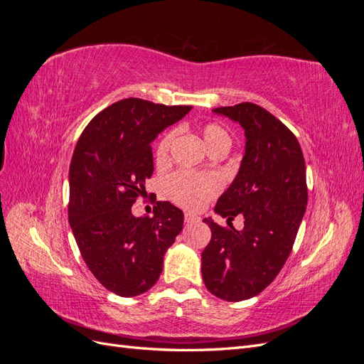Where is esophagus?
I'll return each mask as SVG.
<instances>
[{
  "label": "esophagus",
  "instance_id": "esophagus-1",
  "mask_svg": "<svg viewBox=\"0 0 364 364\" xmlns=\"http://www.w3.org/2000/svg\"><path fill=\"white\" fill-rule=\"evenodd\" d=\"M183 220H185L186 225H193V223H196V222H199V218H197V217L193 215V214H185Z\"/></svg>",
  "mask_w": 364,
  "mask_h": 364
}]
</instances>
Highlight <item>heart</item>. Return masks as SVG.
Returning <instances> with one entry per match:
<instances>
[{
  "label": "heart",
  "instance_id": "b5f03b06",
  "mask_svg": "<svg viewBox=\"0 0 364 364\" xmlns=\"http://www.w3.org/2000/svg\"><path fill=\"white\" fill-rule=\"evenodd\" d=\"M202 136L209 151L217 149H229L230 136L225 127L217 123H208L202 129ZM174 139V132L165 134L158 142L155 159L159 165L167 164L170 149ZM222 188V181L215 174H194L190 171H178L171 174L165 182V191L170 199L183 208L197 209Z\"/></svg>",
  "mask_w": 364,
  "mask_h": 364
}]
</instances>
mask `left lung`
<instances>
[{"mask_svg": "<svg viewBox=\"0 0 364 364\" xmlns=\"http://www.w3.org/2000/svg\"><path fill=\"white\" fill-rule=\"evenodd\" d=\"M213 112L245 129L240 170L214 208L228 223L243 215L245 228L203 218L211 241L202 252V278L214 296L238 302L266 289L290 255L308 200L305 161L289 127L261 106L240 103Z\"/></svg>", "mask_w": 364, "mask_h": 364, "instance_id": "8db88e82", "label": "left lung"}]
</instances>
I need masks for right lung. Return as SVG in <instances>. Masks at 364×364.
Listing matches in <instances>:
<instances>
[{
  "label": "right lung",
  "instance_id": "add662e5",
  "mask_svg": "<svg viewBox=\"0 0 364 364\" xmlns=\"http://www.w3.org/2000/svg\"><path fill=\"white\" fill-rule=\"evenodd\" d=\"M191 106L124 98L86 126L70 165V226L87 269L105 289L132 297L151 289L164 255L183 226V213L156 202L153 217L132 205L153 174L151 142Z\"/></svg>",
  "mask_w": 364,
  "mask_h": 364
}]
</instances>
